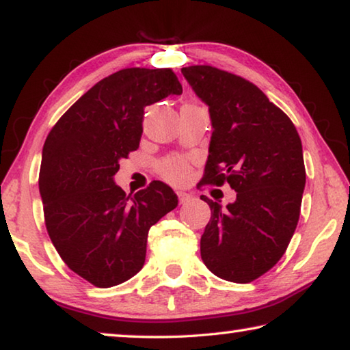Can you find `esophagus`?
Instances as JSON below:
<instances>
[{
    "label": "esophagus",
    "instance_id": "obj_1",
    "mask_svg": "<svg viewBox=\"0 0 350 350\" xmlns=\"http://www.w3.org/2000/svg\"><path fill=\"white\" fill-rule=\"evenodd\" d=\"M177 196H179L180 204H187L189 200H193V194L185 193V191H177Z\"/></svg>",
    "mask_w": 350,
    "mask_h": 350
}]
</instances>
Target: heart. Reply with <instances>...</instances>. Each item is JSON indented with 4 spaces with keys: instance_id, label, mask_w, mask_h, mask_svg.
Listing matches in <instances>:
<instances>
[{
    "instance_id": "1",
    "label": "heart",
    "mask_w": 350,
    "mask_h": 350,
    "mask_svg": "<svg viewBox=\"0 0 350 350\" xmlns=\"http://www.w3.org/2000/svg\"><path fill=\"white\" fill-rule=\"evenodd\" d=\"M188 162L182 157H170L159 167L161 174L170 182H182L188 176Z\"/></svg>"
}]
</instances>
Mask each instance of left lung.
<instances>
[{"instance_id":"8db88e82","label":"left lung","mask_w":350,"mask_h":350,"mask_svg":"<svg viewBox=\"0 0 350 350\" xmlns=\"http://www.w3.org/2000/svg\"><path fill=\"white\" fill-rule=\"evenodd\" d=\"M182 74L210 112L200 183L228 182L236 191L227 206L200 196L211 208L200 256L222 280L250 282L282 258L298 225L303 145L292 120L253 83L211 66L182 68Z\"/></svg>"}]
</instances>
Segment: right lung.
<instances>
[{
  "label": "right lung",
  "instance_id": "right-lung-1",
  "mask_svg": "<svg viewBox=\"0 0 350 350\" xmlns=\"http://www.w3.org/2000/svg\"><path fill=\"white\" fill-rule=\"evenodd\" d=\"M180 94L171 69H122L83 94L44 142L38 185L47 233L68 267L96 287L139 273L148 232L179 202L161 180L131 196L114 176L139 148L146 106Z\"/></svg>",
  "mask_w": 350,
  "mask_h": 350
}]
</instances>
